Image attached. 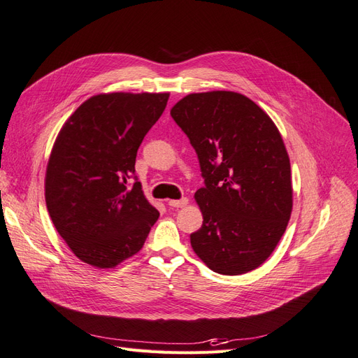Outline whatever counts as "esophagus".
Returning <instances> with one entry per match:
<instances>
[{
	"label": "esophagus",
	"instance_id": "obj_1",
	"mask_svg": "<svg viewBox=\"0 0 358 358\" xmlns=\"http://www.w3.org/2000/svg\"><path fill=\"white\" fill-rule=\"evenodd\" d=\"M189 203V199L187 198H181L178 201H169L168 205L171 206V208H182V206H186Z\"/></svg>",
	"mask_w": 358,
	"mask_h": 358
}]
</instances>
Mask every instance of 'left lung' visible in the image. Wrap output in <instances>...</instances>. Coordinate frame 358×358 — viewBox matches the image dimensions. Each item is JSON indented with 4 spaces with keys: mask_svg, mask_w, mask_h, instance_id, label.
<instances>
[{
    "mask_svg": "<svg viewBox=\"0 0 358 358\" xmlns=\"http://www.w3.org/2000/svg\"><path fill=\"white\" fill-rule=\"evenodd\" d=\"M171 116L199 159L205 186L194 193L203 215L190 235L211 271L241 275L259 268L290 220V159L281 134L256 102L236 92L190 94Z\"/></svg>",
    "mask_w": 358,
    "mask_h": 358,
    "instance_id": "left-lung-1",
    "label": "left lung"
}]
</instances>
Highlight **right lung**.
I'll use <instances>...</instances> for the list:
<instances>
[{
  "instance_id": "right-lung-1",
  "label": "right lung",
  "mask_w": 358,
  "mask_h": 358,
  "mask_svg": "<svg viewBox=\"0 0 358 358\" xmlns=\"http://www.w3.org/2000/svg\"><path fill=\"white\" fill-rule=\"evenodd\" d=\"M168 98L123 92L92 96L56 138L45 205L68 247L92 266L114 268L136 255L159 218L136 181L135 159Z\"/></svg>"
}]
</instances>
